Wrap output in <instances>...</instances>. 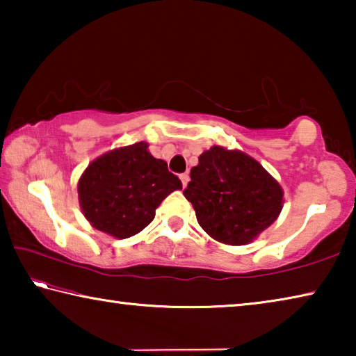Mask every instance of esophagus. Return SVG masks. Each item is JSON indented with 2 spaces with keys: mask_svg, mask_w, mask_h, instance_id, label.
Instances as JSON below:
<instances>
[{
  "mask_svg": "<svg viewBox=\"0 0 356 356\" xmlns=\"http://www.w3.org/2000/svg\"><path fill=\"white\" fill-rule=\"evenodd\" d=\"M180 180H182V185H184V188L186 186V184H188V180H190V176L186 172H184V174H180Z\"/></svg>",
  "mask_w": 356,
  "mask_h": 356,
  "instance_id": "34e87169",
  "label": "esophagus"
}]
</instances>
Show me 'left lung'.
<instances>
[{"label":"left lung","instance_id":"left-lung-1","mask_svg":"<svg viewBox=\"0 0 356 356\" xmlns=\"http://www.w3.org/2000/svg\"><path fill=\"white\" fill-rule=\"evenodd\" d=\"M184 196L193 204L200 226L226 245H245L278 218L280 184L240 150L213 146L191 168Z\"/></svg>","mask_w":356,"mask_h":356}]
</instances>
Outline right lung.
Here are the masks:
<instances>
[{"label": "right lung", "instance_id": "right-lung-1", "mask_svg": "<svg viewBox=\"0 0 356 356\" xmlns=\"http://www.w3.org/2000/svg\"><path fill=\"white\" fill-rule=\"evenodd\" d=\"M180 188L182 182L168 171L166 161L150 155L141 141L94 160L78 182V197L97 231L127 238L141 232L161 201Z\"/></svg>", "mask_w": 356, "mask_h": 356}]
</instances>
